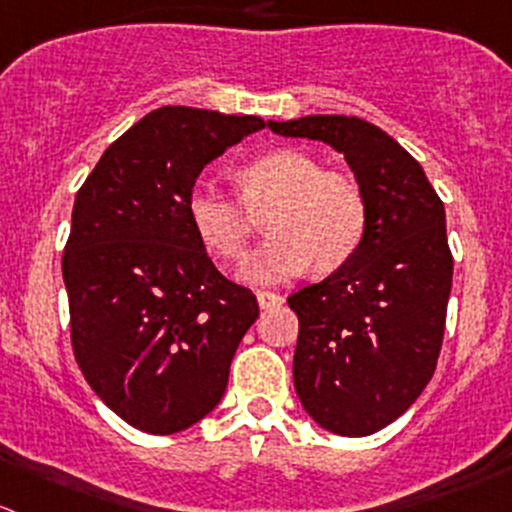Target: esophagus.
I'll list each match as a JSON object with an SVG mask.
<instances>
[{"label": "esophagus", "instance_id": "1", "mask_svg": "<svg viewBox=\"0 0 512 512\" xmlns=\"http://www.w3.org/2000/svg\"><path fill=\"white\" fill-rule=\"evenodd\" d=\"M256 299H259L261 309H271V306L284 304V296L276 294V291H259V294H256Z\"/></svg>", "mask_w": 512, "mask_h": 512}]
</instances>
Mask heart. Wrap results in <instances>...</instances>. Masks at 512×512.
Instances as JSON below:
<instances>
[{
  "label": "heart",
  "instance_id": "b5f03b06",
  "mask_svg": "<svg viewBox=\"0 0 512 512\" xmlns=\"http://www.w3.org/2000/svg\"><path fill=\"white\" fill-rule=\"evenodd\" d=\"M241 201L201 180L188 193V221L208 253L238 261L251 236V216H264V243L243 264L253 284H276L311 266L319 274L342 269L362 248L369 201L362 183L344 170L324 168L296 148H274L236 170Z\"/></svg>",
  "mask_w": 512,
  "mask_h": 512
}]
</instances>
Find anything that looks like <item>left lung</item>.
I'll return each instance as SVG.
<instances>
[{
	"label": "left lung",
	"mask_w": 512,
	"mask_h": 512,
	"mask_svg": "<svg viewBox=\"0 0 512 512\" xmlns=\"http://www.w3.org/2000/svg\"><path fill=\"white\" fill-rule=\"evenodd\" d=\"M344 153L369 201L362 248L289 296L299 316L294 387L324 430L364 437L397 420L437 367L452 289L445 206L422 165L377 125L347 115L269 123Z\"/></svg>",
	"instance_id": "1"
}]
</instances>
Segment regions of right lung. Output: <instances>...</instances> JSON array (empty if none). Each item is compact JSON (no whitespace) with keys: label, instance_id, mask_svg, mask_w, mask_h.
<instances>
[{"label":"right lung","instance_id":"right-lung-1","mask_svg":"<svg viewBox=\"0 0 512 512\" xmlns=\"http://www.w3.org/2000/svg\"><path fill=\"white\" fill-rule=\"evenodd\" d=\"M256 115L168 105L97 160L77 191L62 279L87 384L128 425L173 435L221 402L231 359L259 316L188 221V193L213 158L264 128Z\"/></svg>","mask_w":512,"mask_h":512}]
</instances>
